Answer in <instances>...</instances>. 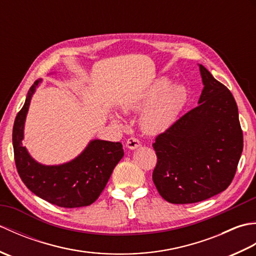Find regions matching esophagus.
I'll use <instances>...</instances> for the list:
<instances>
[{"mask_svg": "<svg viewBox=\"0 0 256 256\" xmlns=\"http://www.w3.org/2000/svg\"><path fill=\"white\" fill-rule=\"evenodd\" d=\"M126 148H130V150H135L138 148L140 146V140H138L136 138H130L128 140H126Z\"/></svg>", "mask_w": 256, "mask_h": 256, "instance_id": "1", "label": "esophagus"}]
</instances>
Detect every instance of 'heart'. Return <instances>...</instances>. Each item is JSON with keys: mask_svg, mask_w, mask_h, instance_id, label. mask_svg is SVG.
Instances as JSON below:
<instances>
[{"mask_svg": "<svg viewBox=\"0 0 256 256\" xmlns=\"http://www.w3.org/2000/svg\"><path fill=\"white\" fill-rule=\"evenodd\" d=\"M188 98V90L184 84H172L170 79L160 77L136 96L125 100L122 108L125 112L144 108L140 116V128L150 134H160L177 121Z\"/></svg>", "mask_w": 256, "mask_h": 256, "instance_id": "1", "label": "heart"}]
</instances>
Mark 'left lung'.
Masks as SVG:
<instances>
[{"mask_svg":"<svg viewBox=\"0 0 256 256\" xmlns=\"http://www.w3.org/2000/svg\"><path fill=\"white\" fill-rule=\"evenodd\" d=\"M204 89L198 106L155 138L153 182L170 204H194L229 187L243 150L236 102L199 64Z\"/></svg>","mask_w":256,"mask_h":256,"instance_id":"obj_1","label":"left lung"}]
</instances>
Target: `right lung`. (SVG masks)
Returning <instances> with one entry per match:
<instances>
[{
    "instance_id": "right-lung-1",
    "label": "right lung",
    "mask_w": 256,
    "mask_h": 256,
    "mask_svg": "<svg viewBox=\"0 0 256 256\" xmlns=\"http://www.w3.org/2000/svg\"><path fill=\"white\" fill-rule=\"evenodd\" d=\"M42 80L27 92L13 126V148L18 175L32 194L64 208H78L94 204L124 155L122 144L92 140L74 160L59 165H44L35 160L23 146L24 128L30 100Z\"/></svg>"
}]
</instances>
